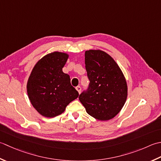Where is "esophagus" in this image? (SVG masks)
I'll return each instance as SVG.
<instances>
[{"label": "esophagus", "instance_id": "esophagus-1", "mask_svg": "<svg viewBox=\"0 0 161 161\" xmlns=\"http://www.w3.org/2000/svg\"><path fill=\"white\" fill-rule=\"evenodd\" d=\"M76 90L78 91V92L79 93V94H80V92H81V87H80V86H77V87H76Z\"/></svg>", "mask_w": 161, "mask_h": 161}]
</instances>
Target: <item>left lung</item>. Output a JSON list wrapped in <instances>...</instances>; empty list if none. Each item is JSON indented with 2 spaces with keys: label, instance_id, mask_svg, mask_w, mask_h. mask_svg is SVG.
Wrapping results in <instances>:
<instances>
[{
  "label": "left lung",
  "instance_id": "left-lung-1",
  "mask_svg": "<svg viewBox=\"0 0 161 161\" xmlns=\"http://www.w3.org/2000/svg\"><path fill=\"white\" fill-rule=\"evenodd\" d=\"M85 64L90 81L79 99L86 112L100 121L113 119L125 103L128 87L125 76L114 59L101 50L85 52Z\"/></svg>",
  "mask_w": 161,
  "mask_h": 161
}]
</instances>
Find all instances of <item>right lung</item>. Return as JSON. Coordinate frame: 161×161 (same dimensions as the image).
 I'll list each match as a JSON object with an SVG mask.
<instances>
[{
    "label": "right lung",
    "instance_id": "obj_1",
    "mask_svg": "<svg viewBox=\"0 0 161 161\" xmlns=\"http://www.w3.org/2000/svg\"><path fill=\"white\" fill-rule=\"evenodd\" d=\"M69 55L54 51L35 64L27 82V93L32 106L45 117L64 112L67 106L77 99L78 92L71 85L70 76L62 71Z\"/></svg>",
    "mask_w": 161,
    "mask_h": 161
}]
</instances>
